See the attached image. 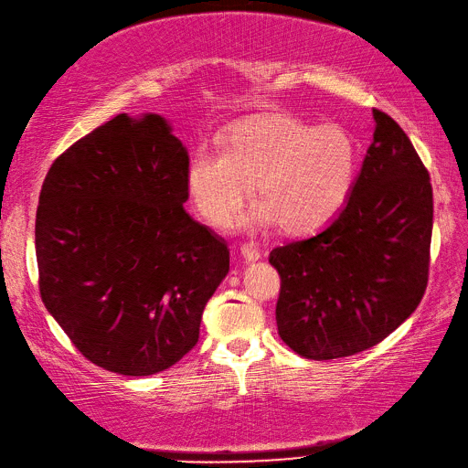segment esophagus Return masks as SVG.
Segmentation results:
<instances>
[{
    "label": "esophagus",
    "instance_id": "34e87169",
    "mask_svg": "<svg viewBox=\"0 0 468 468\" xmlns=\"http://www.w3.org/2000/svg\"><path fill=\"white\" fill-rule=\"evenodd\" d=\"M240 254L244 256L246 262H256V261L261 259V250L256 246H252V244H242Z\"/></svg>",
    "mask_w": 468,
    "mask_h": 468
}]
</instances>
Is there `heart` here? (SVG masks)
Listing matches in <instances>:
<instances>
[{
	"instance_id": "1",
	"label": "heart",
	"mask_w": 468,
	"mask_h": 468,
	"mask_svg": "<svg viewBox=\"0 0 468 468\" xmlns=\"http://www.w3.org/2000/svg\"><path fill=\"white\" fill-rule=\"evenodd\" d=\"M357 157V141L346 127L261 112L234 122L222 151H197L187 167V192L209 224L226 228L248 202L254 181L262 204L246 226L279 222L287 234H311L346 206Z\"/></svg>"
}]
</instances>
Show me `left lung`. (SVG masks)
<instances>
[{
	"instance_id": "8db88e82",
	"label": "left lung",
	"mask_w": 468,
	"mask_h": 468,
	"mask_svg": "<svg viewBox=\"0 0 468 468\" xmlns=\"http://www.w3.org/2000/svg\"><path fill=\"white\" fill-rule=\"evenodd\" d=\"M374 141L346 207L325 230L274 248L276 327L307 359L384 341L422 301L432 238L431 176L402 127L374 109Z\"/></svg>"
}]
</instances>
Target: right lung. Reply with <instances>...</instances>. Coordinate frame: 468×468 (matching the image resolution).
Segmentation results:
<instances>
[{
  "instance_id": "right-lung-1",
  "label": "right lung",
  "mask_w": 468,
  "mask_h": 468,
  "mask_svg": "<svg viewBox=\"0 0 468 468\" xmlns=\"http://www.w3.org/2000/svg\"><path fill=\"white\" fill-rule=\"evenodd\" d=\"M187 167L161 114L122 112L48 171L36 212L40 294L94 366L151 376L197 343L230 250L184 209Z\"/></svg>"
}]
</instances>
